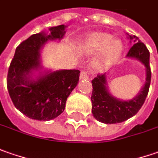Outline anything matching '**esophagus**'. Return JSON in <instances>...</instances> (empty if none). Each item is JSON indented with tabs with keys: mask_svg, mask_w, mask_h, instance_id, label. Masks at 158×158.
I'll return each instance as SVG.
<instances>
[{
	"mask_svg": "<svg viewBox=\"0 0 158 158\" xmlns=\"http://www.w3.org/2000/svg\"><path fill=\"white\" fill-rule=\"evenodd\" d=\"M80 79H89V76H88V73H86V72H85V71H82L81 73H80Z\"/></svg>",
	"mask_w": 158,
	"mask_h": 158,
	"instance_id": "obj_1",
	"label": "esophagus"
}]
</instances>
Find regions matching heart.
I'll return each mask as SVG.
<instances>
[{
  "label": "heart",
  "mask_w": 158,
  "mask_h": 158,
  "mask_svg": "<svg viewBox=\"0 0 158 158\" xmlns=\"http://www.w3.org/2000/svg\"><path fill=\"white\" fill-rule=\"evenodd\" d=\"M123 43L118 38H113L107 33H94L85 38L81 46L84 55L91 56L101 53L97 59L99 67H105L113 63L123 52Z\"/></svg>",
  "instance_id": "heart-1"
}]
</instances>
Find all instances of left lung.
I'll return each instance as SVG.
<instances>
[{"label": "left lung", "mask_w": 158, "mask_h": 158, "mask_svg": "<svg viewBox=\"0 0 158 158\" xmlns=\"http://www.w3.org/2000/svg\"><path fill=\"white\" fill-rule=\"evenodd\" d=\"M127 35H128V39L134 40L135 44L128 51L126 57L136 59L143 64L146 73V81L143 87L135 98L132 100L123 101L117 99L109 93L106 82V73L98 74L97 77L92 80L93 93L91 101L93 105V115L97 121L106 124L123 123L136 114L143 105L149 93L151 79L150 52L137 36Z\"/></svg>", "instance_id": "left-lung-1"}]
</instances>
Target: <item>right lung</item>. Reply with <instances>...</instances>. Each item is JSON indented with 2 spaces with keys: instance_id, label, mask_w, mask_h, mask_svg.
Returning a JSON list of instances; mask_svg holds the SVG:
<instances>
[{
  "instance_id": "1",
  "label": "right lung",
  "mask_w": 158,
  "mask_h": 158,
  "mask_svg": "<svg viewBox=\"0 0 158 158\" xmlns=\"http://www.w3.org/2000/svg\"><path fill=\"white\" fill-rule=\"evenodd\" d=\"M65 25L30 35L15 49L8 68L7 86L15 106L30 119L51 121L62 114L66 100L79 83V70L43 71L41 50L48 41H60Z\"/></svg>"
}]
</instances>
